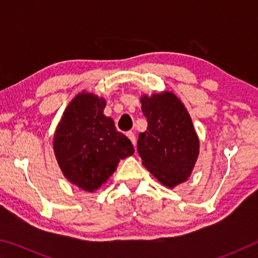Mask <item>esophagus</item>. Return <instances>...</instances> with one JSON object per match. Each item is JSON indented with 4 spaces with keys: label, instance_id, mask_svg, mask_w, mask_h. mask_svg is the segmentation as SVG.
<instances>
[{
    "label": "esophagus",
    "instance_id": "obj_1",
    "mask_svg": "<svg viewBox=\"0 0 258 258\" xmlns=\"http://www.w3.org/2000/svg\"><path fill=\"white\" fill-rule=\"evenodd\" d=\"M126 135H127L128 139L131 140V142L133 143V146L137 145V138H135V134L133 132H131V131H130V132L126 133Z\"/></svg>",
    "mask_w": 258,
    "mask_h": 258
}]
</instances>
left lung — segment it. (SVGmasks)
Listing matches in <instances>:
<instances>
[{"instance_id":"1","label":"left lung","mask_w":258,"mask_h":258,"mask_svg":"<svg viewBox=\"0 0 258 258\" xmlns=\"http://www.w3.org/2000/svg\"><path fill=\"white\" fill-rule=\"evenodd\" d=\"M147 131L140 133L138 152L145 167L167 187L190 176L199 152V140L183 103L173 93L141 98Z\"/></svg>"}]
</instances>
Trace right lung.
<instances>
[{"mask_svg": "<svg viewBox=\"0 0 258 258\" xmlns=\"http://www.w3.org/2000/svg\"><path fill=\"white\" fill-rule=\"evenodd\" d=\"M106 101L91 93L73 99L56 127L53 148L61 171L73 184L93 192L116 171L133 145L103 115Z\"/></svg>", "mask_w": 258, "mask_h": 258, "instance_id": "add662e5", "label": "right lung"}]
</instances>
